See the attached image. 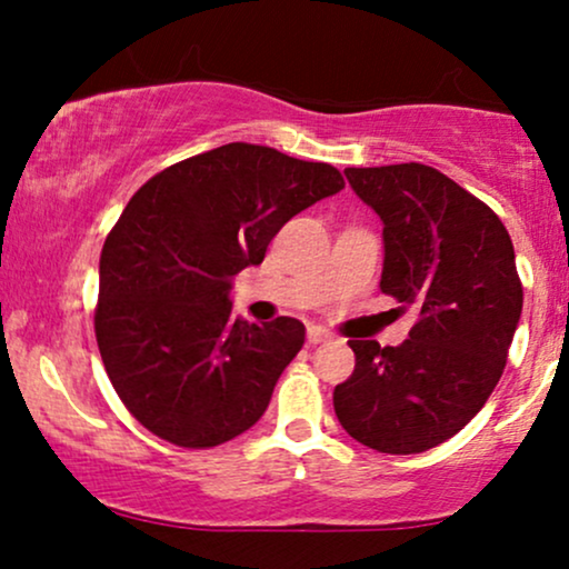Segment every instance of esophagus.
<instances>
[{
	"label": "esophagus",
	"instance_id": "1",
	"mask_svg": "<svg viewBox=\"0 0 569 569\" xmlns=\"http://www.w3.org/2000/svg\"><path fill=\"white\" fill-rule=\"evenodd\" d=\"M331 335L326 329H321V326H310L307 329V342L310 345H321V342H329Z\"/></svg>",
	"mask_w": 569,
	"mask_h": 569
}]
</instances>
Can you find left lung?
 Instances as JSON below:
<instances>
[{"mask_svg": "<svg viewBox=\"0 0 569 569\" xmlns=\"http://www.w3.org/2000/svg\"><path fill=\"white\" fill-rule=\"evenodd\" d=\"M382 221V293L417 307L409 339H350L356 369L335 411L356 441L417 455L452 439L487 403L521 318L513 243L498 213L430 166L345 168Z\"/></svg>", "mask_w": 569, "mask_h": 569, "instance_id": "1", "label": "left lung"}]
</instances>
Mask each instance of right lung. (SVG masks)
I'll list each match as a JSON object with an SVG mask.
<instances>
[{"label":"right lung","mask_w":569,"mask_h":569,"mask_svg":"<svg viewBox=\"0 0 569 569\" xmlns=\"http://www.w3.org/2000/svg\"><path fill=\"white\" fill-rule=\"evenodd\" d=\"M342 187L326 162L234 141L176 162L130 198L98 264L96 339L143 428L206 449L264 415L305 323L232 318V278L262 264L286 221Z\"/></svg>","instance_id":"obj_1"}]
</instances>
